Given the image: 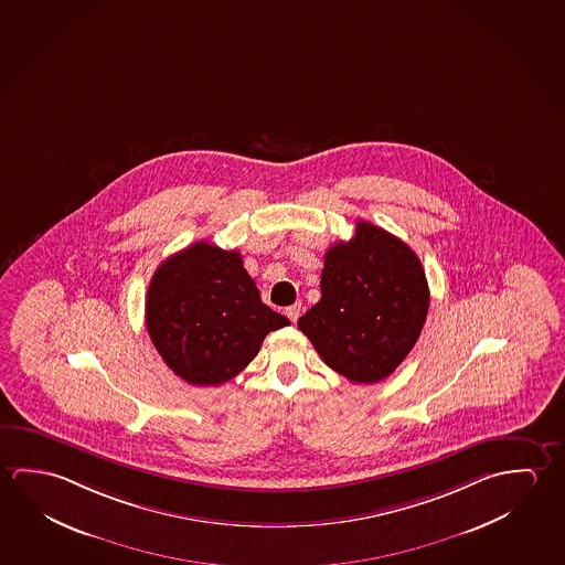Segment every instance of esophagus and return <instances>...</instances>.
<instances>
[{
	"label": "esophagus",
	"mask_w": 565,
	"mask_h": 565,
	"mask_svg": "<svg viewBox=\"0 0 565 565\" xmlns=\"http://www.w3.org/2000/svg\"><path fill=\"white\" fill-rule=\"evenodd\" d=\"M286 315L289 317L291 323H297V319H299V315H301V303H294V306L287 307Z\"/></svg>",
	"instance_id": "esophagus-1"
}]
</instances>
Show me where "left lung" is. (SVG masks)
Instances as JSON below:
<instances>
[{
	"label": "left lung",
	"instance_id": "obj_1",
	"mask_svg": "<svg viewBox=\"0 0 565 565\" xmlns=\"http://www.w3.org/2000/svg\"><path fill=\"white\" fill-rule=\"evenodd\" d=\"M429 287L416 252L359 221L349 242L324 254L321 299L297 327L324 364L356 384L396 371L426 323Z\"/></svg>",
	"mask_w": 565,
	"mask_h": 565
}]
</instances>
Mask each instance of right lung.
I'll return each instance as SVG.
<instances>
[{"instance_id":"right-lung-1","label":"right lung","mask_w":565,"mask_h":565,"mask_svg":"<svg viewBox=\"0 0 565 565\" xmlns=\"http://www.w3.org/2000/svg\"><path fill=\"white\" fill-rule=\"evenodd\" d=\"M146 324L177 376L193 386H218L244 371L266 334L289 319L262 303L238 252L196 242L156 269Z\"/></svg>"}]
</instances>
